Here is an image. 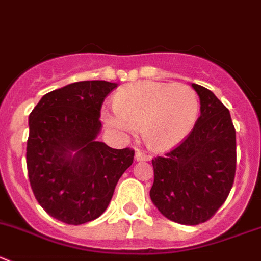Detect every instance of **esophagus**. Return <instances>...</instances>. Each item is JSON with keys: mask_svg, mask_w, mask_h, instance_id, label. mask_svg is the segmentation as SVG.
I'll list each match as a JSON object with an SVG mask.
<instances>
[{"mask_svg": "<svg viewBox=\"0 0 261 261\" xmlns=\"http://www.w3.org/2000/svg\"><path fill=\"white\" fill-rule=\"evenodd\" d=\"M135 161H150V155L145 154V153H142L140 150H136Z\"/></svg>", "mask_w": 261, "mask_h": 261, "instance_id": "34e87169", "label": "esophagus"}]
</instances>
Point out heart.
I'll return each instance as SVG.
<instances>
[{"mask_svg": "<svg viewBox=\"0 0 261 261\" xmlns=\"http://www.w3.org/2000/svg\"><path fill=\"white\" fill-rule=\"evenodd\" d=\"M113 109H103V122L117 134H133L142 126L149 147L158 150L184 142L194 128L199 114L196 91L187 85L144 81L119 90Z\"/></svg>", "mask_w": 261, "mask_h": 261, "instance_id": "obj_1", "label": "heart"}]
</instances>
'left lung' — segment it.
<instances>
[{
	"label": "left lung",
	"instance_id": "8db88e82",
	"mask_svg": "<svg viewBox=\"0 0 261 261\" xmlns=\"http://www.w3.org/2000/svg\"><path fill=\"white\" fill-rule=\"evenodd\" d=\"M201 116L188 138L164 157L152 160L150 199L175 223L197 225L215 215L236 175V130L230 113L213 91L192 84Z\"/></svg>",
	"mask_w": 261,
	"mask_h": 261
}]
</instances>
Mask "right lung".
<instances>
[{
  "instance_id": "add662e5",
  "label": "right lung",
  "mask_w": 261,
  "mask_h": 261,
  "mask_svg": "<svg viewBox=\"0 0 261 261\" xmlns=\"http://www.w3.org/2000/svg\"><path fill=\"white\" fill-rule=\"evenodd\" d=\"M117 84L81 81L47 92L29 114L27 169L41 207L65 224L80 225L108 207L134 150L97 142L100 109Z\"/></svg>"
}]
</instances>
